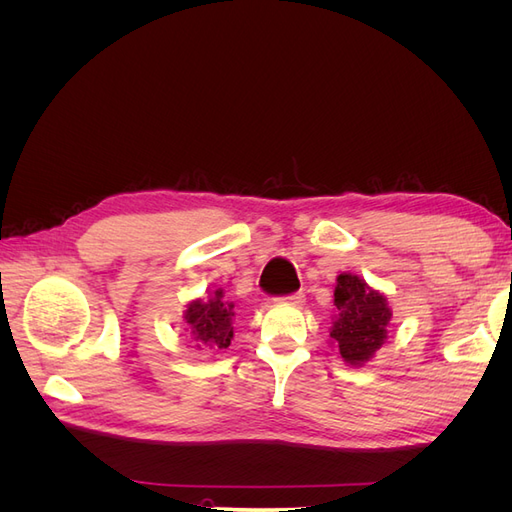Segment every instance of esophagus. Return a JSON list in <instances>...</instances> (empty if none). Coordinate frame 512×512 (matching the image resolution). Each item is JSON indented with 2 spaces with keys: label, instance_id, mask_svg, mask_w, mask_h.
Segmentation results:
<instances>
[{
  "label": "esophagus",
  "instance_id": "34e87169",
  "mask_svg": "<svg viewBox=\"0 0 512 512\" xmlns=\"http://www.w3.org/2000/svg\"><path fill=\"white\" fill-rule=\"evenodd\" d=\"M282 303H288V305H303L305 303V297L301 292H297V294H288V297H284L282 299Z\"/></svg>",
  "mask_w": 512,
  "mask_h": 512
}]
</instances>
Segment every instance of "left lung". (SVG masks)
<instances>
[{"label": "left lung", "instance_id": "left-lung-1", "mask_svg": "<svg viewBox=\"0 0 512 512\" xmlns=\"http://www.w3.org/2000/svg\"><path fill=\"white\" fill-rule=\"evenodd\" d=\"M335 307L329 342L350 367H363L386 342L393 309L386 294L371 288L363 277L339 273L335 280Z\"/></svg>", "mask_w": 512, "mask_h": 512}]
</instances>
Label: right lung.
Segmentation results:
<instances>
[{"mask_svg": "<svg viewBox=\"0 0 512 512\" xmlns=\"http://www.w3.org/2000/svg\"><path fill=\"white\" fill-rule=\"evenodd\" d=\"M235 303L224 297V290H209L207 297L192 299L183 309L185 331L198 350H224L230 346L235 327Z\"/></svg>", "mask_w": 512, "mask_h": 512, "instance_id": "add662e5", "label": "right lung"}]
</instances>
